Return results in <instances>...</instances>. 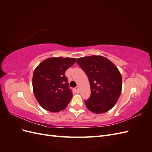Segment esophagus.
<instances>
[{
	"label": "esophagus",
	"instance_id": "obj_1",
	"mask_svg": "<svg viewBox=\"0 0 152 152\" xmlns=\"http://www.w3.org/2000/svg\"><path fill=\"white\" fill-rule=\"evenodd\" d=\"M73 91H74V92L75 93H80V89H79V87H75V88L73 89Z\"/></svg>",
	"mask_w": 152,
	"mask_h": 152
}]
</instances>
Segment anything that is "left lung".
Segmentation results:
<instances>
[{"instance_id":"left-lung-1","label":"left lung","mask_w":152,"mask_h":152,"mask_svg":"<svg viewBox=\"0 0 152 152\" xmlns=\"http://www.w3.org/2000/svg\"><path fill=\"white\" fill-rule=\"evenodd\" d=\"M77 63L88 77L91 90L85 104L94 113H103L112 109L122 91L120 72L109 59L102 56L80 58Z\"/></svg>"}]
</instances>
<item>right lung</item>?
<instances>
[{"instance_id": "1", "label": "right lung", "mask_w": 152, "mask_h": 152, "mask_svg": "<svg viewBox=\"0 0 152 152\" xmlns=\"http://www.w3.org/2000/svg\"><path fill=\"white\" fill-rule=\"evenodd\" d=\"M75 62L73 58H50L35 68L32 79L34 93L43 108L58 112L67 107L73 94L65 73Z\"/></svg>"}]
</instances>
